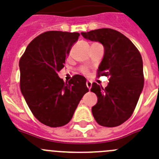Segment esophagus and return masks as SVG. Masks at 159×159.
I'll list each match as a JSON object with an SVG mask.
<instances>
[{"mask_svg":"<svg viewBox=\"0 0 159 159\" xmlns=\"http://www.w3.org/2000/svg\"><path fill=\"white\" fill-rule=\"evenodd\" d=\"M86 86L88 87V89L90 90V89L91 88V86H92V82H91V81H86Z\"/></svg>","mask_w":159,"mask_h":159,"instance_id":"esophagus-1","label":"esophagus"}]
</instances>
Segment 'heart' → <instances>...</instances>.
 <instances>
[{
    "label": "heart",
    "mask_w": 159,
    "mask_h": 159,
    "mask_svg": "<svg viewBox=\"0 0 159 159\" xmlns=\"http://www.w3.org/2000/svg\"><path fill=\"white\" fill-rule=\"evenodd\" d=\"M80 70H81V72H82L83 74H87L89 72L88 68H86V67H82V68H80Z\"/></svg>",
    "instance_id": "obj_1"
}]
</instances>
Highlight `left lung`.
I'll return each mask as SVG.
<instances>
[{
    "instance_id": "left-lung-1",
    "label": "left lung",
    "mask_w": 159,
    "mask_h": 159,
    "mask_svg": "<svg viewBox=\"0 0 159 159\" xmlns=\"http://www.w3.org/2000/svg\"><path fill=\"white\" fill-rule=\"evenodd\" d=\"M82 35L104 46V55L97 77H109L105 88L92 83L91 91L98 98L97 104L92 107L93 116L100 126H119L132 115L143 90L141 55L126 36L112 28H100Z\"/></svg>"
}]
</instances>
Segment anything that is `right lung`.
<instances>
[{"label":"right lung","instance_id":"1","mask_svg":"<svg viewBox=\"0 0 159 159\" xmlns=\"http://www.w3.org/2000/svg\"><path fill=\"white\" fill-rule=\"evenodd\" d=\"M78 33L46 32L32 41L19 60L20 90L31 112L50 127L69 122L89 89L86 79L74 75L64 82L58 73L79 37Z\"/></svg>","mask_w":159,"mask_h":159}]
</instances>
